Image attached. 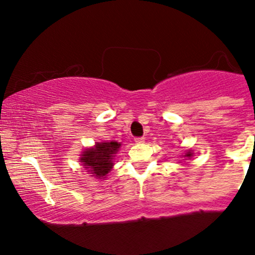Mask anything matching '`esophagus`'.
I'll return each mask as SVG.
<instances>
[{"label":"esophagus","instance_id":"obj_1","mask_svg":"<svg viewBox=\"0 0 255 255\" xmlns=\"http://www.w3.org/2000/svg\"><path fill=\"white\" fill-rule=\"evenodd\" d=\"M144 139H145V138H144V137H135L134 138V142L135 143H143Z\"/></svg>","mask_w":255,"mask_h":255}]
</instances>
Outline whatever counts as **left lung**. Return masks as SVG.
I'll return each instance as SVG.
<instances>
[{"mask_svg":"<svg viewBox=\"0 0 255 255\" xmlns=\"http://www.w3.org/2000/svg\"><path fill=\"white\" fill-rule=\"evenodd\" d=\"M185 156H187V158H190V156H192V153H190V151H187V153L185 154Z\"/></svg>","mask_w":255,"mask_h":255,"instance_id":"left-lung-1","label":"left lung"}]
</instances>
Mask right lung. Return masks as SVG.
<instances>
[{"instance_id": "right-lung-1", "label": "right lung", "mask_w": 255, "mask_h": 255, "mask_svg": "<svg viewBox=\"0 0 255 255\" xmlns=\"http://www.w3.org/2000/svg\"><path fill=\"white\" fill-rule=\"evenodd\" d=\"M120 146L121 144L115 142V140L113 142L97 143L95 148L86 149L81 154L80 160L85 168L91 171V174H94L99 179H104L112 169L113 154L117 153Z\"/></svg>"}]
</instances>
